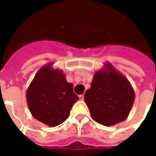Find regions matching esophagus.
Segmentation results:
<instances>
[{"instance_id":"1","label":"esophagus","mask_w":156,"mask_h":156,"mask_svg":"<svg viewBox=\"0 0 156 156\" xmlns=\"http://www.w3.org/2000/svg\"><path fill=\"white\" fill-rule=\"evenodd\" d=\"M78 97H79V100H84V95H80L79 96H78Z\"/></svg>"}]
</instances>
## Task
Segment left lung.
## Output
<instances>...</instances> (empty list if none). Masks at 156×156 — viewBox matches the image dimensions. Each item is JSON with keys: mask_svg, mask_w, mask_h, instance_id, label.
Listing matches in <instances>:
<instances>
[{"mask_svg": "<svg viewBox=\"0 0 156 156\" xmlns=\"http://www.w3.org/2000/svg\"><path fill=\"white\" fill-rule=\"evenodd\" d=\"M134 91L128 79L111 64L94 74L84 96L90 115L96 122L110 126L125 121L130 112Z\"/></svg>", "mask_w": 156, "mask_h": 156, "instance_id": "1", "label": "left lung"}]
</instances>
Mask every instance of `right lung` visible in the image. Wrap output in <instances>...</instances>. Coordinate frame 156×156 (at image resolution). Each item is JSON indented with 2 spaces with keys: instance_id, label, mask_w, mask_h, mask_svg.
I'll return each mask as SVG.
<instances>
[{
  "instance_id": "add662e5",
  "label": "right lung",
  "mask_w": 156,
  "mask_h": 156,
  "mask_svg": "<svg viewBox=\"0 0 156 156\" xmlns=\"http://www.w3.org/2000/svg\"><path fill=\"white\" fill-rule=\"evenodd\" d=\"M73 85L67 83L63 71L52 69V63L43 66L27 90L30 113L38 121L54 127L68 118L71 108L79 98Z\"/></svg>"
}]
</instances>
